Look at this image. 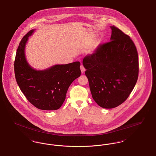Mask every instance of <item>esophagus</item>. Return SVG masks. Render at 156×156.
<instances>
[{
  "instance_id": "esophagus-1",
  "label": "esophagus",
  "mask_w": 156,
  "mask_h": 156,
  "mask_svg": "<svg viewBox=\"0 0 156 156\" xmlns=\"http://www.w3.org/2000/svg\"><path fill=\"white\" fill-rule=\"evenodd\" d=\"M80 69H81V71L82 73H83L85 71H86V69L85 68V67H83V65H81L80 66Z\"/></svg>"
}]
</instances>
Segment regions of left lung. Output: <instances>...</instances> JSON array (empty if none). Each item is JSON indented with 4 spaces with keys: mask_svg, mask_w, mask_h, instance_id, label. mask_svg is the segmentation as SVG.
<instances>
[{
    "mask_svg": "<svg viewBox=\"0 0 156 156\" xmlns=\"http://www.w3.org/2000/svg\"><path fill=\"white\" fill-rule=\"evenodd\" d=\"M111 28V41L99 45L82 62L92 98L106 109L126 101L139 75V57L133 41L115 26Z\"/></svg>",
    "mask_w": 156,
    "mask_h": 156,
    "instance_id": "1",
    "label": "left lung"
}]
</instances>
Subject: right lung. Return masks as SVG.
<instances>
[{"mask_svg":"<svg viewBox=\"0 0 156 156\" xmlns=\"http://www.w3.org/2000/svg\"><path fill=\"white\" fill-rule=\"evenodd\" d=\"M34 30L23 37L17 48L14 63L16 82L24 96L39 109L55 111L64 103L67 90L81 75L80 62L55 65L43 71L30 67L24 55L25 45Z\"/></svg>","mask_w":156,"mask_h":156,"instance_id":"1","label":"right lung"}]
</instances>
